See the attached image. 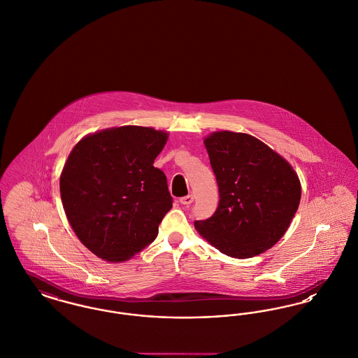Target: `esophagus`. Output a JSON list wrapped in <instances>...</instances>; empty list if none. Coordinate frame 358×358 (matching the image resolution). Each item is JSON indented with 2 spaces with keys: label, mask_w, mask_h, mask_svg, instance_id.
Here are the masks:
<instances>
[{
  "label": "esophagus",
  "mask_w": 358,
  "mask_h": 358,
  "mask_svg": "<svg viewBox=\"0 0 358 358\" xmlns=\"http://www.w3.org/2000/svg\"><path fill=\"white\" fill-rule=\"evenodd\" d=\"M193 200H194V196L193 194H187L185 197L180 199V203L182 205H189L193 203Z\"/></svg>",
  "instance_id": "34e87169"
}]
</instances>
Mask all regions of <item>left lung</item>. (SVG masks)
I'll list each match as a JSON object with an SVG mask.
<instances>
[{
    "instance_id": "8db88e82",
    "label": "left lung",
    "mask_w": 358,
    "mask_h": 358,
    "mask_svg": "<svg viewBox=\"0 0 358 358\" xmlns=\"http://www.w3.org/2000/svg\"><path fill=\"white\" fill-rule=\"evenodd\" d=\"M220 201L215 215L194 222L201 238L236 259L259 255L289 229L301 201V181L280 154L245 133L204 138Z\"/></svg>"
}]
</instances>
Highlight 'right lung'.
Masks as SVG:
<instances>
[{
	"instance_id": "add662e5",
	"label": "right lung",
	"mask_w": 358,
	"mask_h": 358,
	"mask_svg": "<svg viewBox=\"0 0 358 358\" xmlns=\"http://www.w3.org/2000/svg\"><path fill=\"white\" fill-rule=\"evenodd\" d=\"M168 138L127 124L87 134L71 150L60 196L69 225L94 255L122 263L157 238L173 203L166 176L153 166Z\"/></svg>"
}]
</instances>
